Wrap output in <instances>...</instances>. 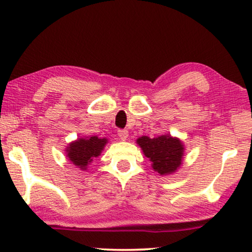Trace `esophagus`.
<instances>
[{
  "label": "esophagus",
  "mask_w": 252,
  "mask_h": 252,
  "mask_svg": "<svg viewBox=\"0 0 252 252\" xmlns=\"http://www.w3.org/2000/svg\"><path fill=\"white\" fill-rule=\"evenodd\" d=\"M118 136L120 137V140L126 141L127 137H128V130H127V129H119L118 130Z\"/></svg>",
  "instance_id": "esophagus-1"
}]
</instances>
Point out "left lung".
Masks as SVG:
<instances>
[{"label": "left lung", "instance_id": "8db88e82", "mask_svg": "<svg viewBox=\"0 0 252 252\" xmlns=\"http://www.w3.org/2000/svg\"><path fill=\"white\" fill-rule=\"evenodd\" d=\"M144 156L149 158L151 167L160 175H170L180 168L185 156V144L171 134L151 137L141 136L136 140Z\"/></svg>", "mask_w": 252, "mask_h": 252}]
</instances>
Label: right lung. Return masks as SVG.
<instances>
[{"label": "right lung", "mask_w": 252, "mask_h": 252, "mask_svg": "<svg viewBox=\"0 0 252 252\" xmlns=\"http://www.w3.org/2000/svg\"><path fill=\"white\" fill-rule=\"evenodd\" d=\"M106 143L108 139L105 137L103 139H99L97 136L79 137L67 144V147L65 148V154L71 164L82 171H86L93 159L101 155Z\"/></svg>", "instance_id": "obj_1"}]
</instances>
